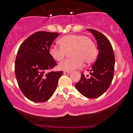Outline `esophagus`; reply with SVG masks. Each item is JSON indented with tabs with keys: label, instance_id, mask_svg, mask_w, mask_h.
I'll use <instances>...</instances> for the list:
<instances>
[{
	"label": "esophagus",
	"instance_id": "esophagus-1",
	"mask_svg": "<svg viewBox=\"0 0 133 133\" xmlns=\"http://www.w3.org/2000/svg\"><path fill=\"white\" fill-rule=\"evenodd\" d=\"M70 73H71V71H64V74H65V75H68V74H69Z\"/></svg>",
	"mask_w": 133,
	"mask_h": 133
}]
</instances>
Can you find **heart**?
<instances>
[{
  "mask_svg": "<svg viewBox=\"0 0 133 133\" xmlns=\"http://www.w3.org/2000/svg\"><path fill=\"white\" fill-rule=\"evenodd\" d=\"M60 47L51 45L49 54L53 60L61 61L69 51L70 58L63 60L58 65L60 70L71 71L80 68L83 62L86 65L93 62L97 57V49L91 38L83 35L70 34L58 41Z\"/></svg>",
  "mask_w": 133,
  "mask_h": 133,
  "instance_id": "b5f03b06",
  "label": "heart"
}]
</instances>
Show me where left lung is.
<instances>
[{
    "label": "left lung",
    "instance_id": "obj_1",
    "mask_svg": "<svg viewBox=\"0 0 133 133\" xmlns=\"http://www.w3.org/2000/svg\"><path fill=\"white\" fill-rule=\"evenodd\" d=\"M97 41L98 55L91 69L88 70L89 75L82 73L80 81L75 87L83 96L95 98L102 95L112 82L115 70V55L111 42L106 37L98 31L88 29Z\"/></svg>",
    "mask_w": 133,
    "mask_h": 133
}]
</instances>
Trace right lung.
I'll list each match as a JSON object with an SVG mask.
<instances>
[{"label":"right lung","mask_w":133,"mask_h":133,"mask_svg":"<svg viewBox=\"0 0 133 133\" xmlns=\"http://www.w3.org/2000/svg\"><path fill=\"white\" fill-rule=\"evenodd\" d=\"M58 35V33L36 32L18 48L15 62L16 78L21 91L31 101L44 102L55 91L63 71H48L57 65L49 55V48Z\"/></svg>","instance_id":"right-lung-1"}]
</instances>
